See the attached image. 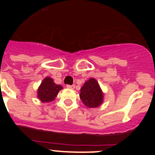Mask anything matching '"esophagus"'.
Wrapping results in <instances>:
<instances>
[{
    "instance_id": "1",
    "label": "esophagus",
    "mask_w": 155,
    "mask_h": 155,
    "mask_svg": "<svg viewBox=\"0 0 155 155\" xmlns=\"http://www.w3.org/2000/svg\"><path fill=\"white\" fill-rule=\"evenodd\" d=\"M75 87L74 84H72V85H70V84H67V87L68 88H74Z\"/></svg>"
}]
</instances>
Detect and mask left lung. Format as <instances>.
<instances>
[{
	"instance_id": "8db88e82",
	"label": "left lung",
	"mask_w": 155,
	"mask_h": 155,
	"mask_svg": "<svg viewBox=\"0 0 155 155\" xmlns=\"http://www.w3.org/2000/svg\"><path fill=\"white\" fill-rule=\"evenodd\" d=\"M80 98L88 108H96L103 101V94L95 79L90 78L81 88Z\"/></svg>"
}]
</instances>
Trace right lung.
Segmentation results:
<instances>
[{
	"mask_svg": "<svg viewBox=\"0 0 155 155\" xmlns=\"http://www.w3.org/2000/svg\"><path fill=\"white\" fill-rule=\"evenodd\" d=\"M62 88V86L55 84L53 79L47 77L42 81L38 89V98L42 102H52Z\"/></svg>",
	"mask_w": 155,
	"mask_h": 155,
	"instance_id": "1",
	"label": "right lung"
}]
</instances>
